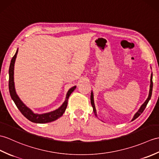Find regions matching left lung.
Segmentation results:
<instances>
[{
    "mask_svg": "<svg viewBox=\"0 0 159 159\" xmlns=\"http://www.w3.org/2000/svg\"><path fill=\"white\" fill-rule=\"evenodd\" d=\"M152 87H153V83H152V75H151V79H150V91H149L148 98V99H146V102L142 104V106H141V108H139V110L137 112V113L135 114L134 116V119H132V120H134L135 119H137V118L143 112V110H144V109L146 108V106L148 104V103L149 100H150V98H151V96H152ZM91 104L92 107H93V112H94L95 115L97 116L96 110H95V104H94V101H93V93H92V92H91Z\"/></svg>",
    "mask_w": 159,
    "mask_h": 159,
    "instance_id": "obj_1",
    "label": "left lung"
}]
</instances>
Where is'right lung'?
<instances>
[{
  "label": "right lung",
  "instance_id": "right-lung-1",
  "mask_svg": "<svg viewBox=\"0 0 159 159\" xmlns=\"http://www.w3.org/2000/svg\"><path fill=\"white\" fill-rule=\"evenodd\" d=\"M18 52V49L17 50L16 54L14 55L11 61V64L9 66V93L11 95L13 102L16 104L17 108L20 110L21 113L27 119L30 120L32 123H50V122L54 121L57 120L59 118L62 116V114H64L65 110L66 109V107L68 105V100L69 96L72 93L73 91L76 89V86L72 87L70 89V90L68 91L67 95H66V100L64 102V104L61 105V107H60L57 110H55V111L51 112L49 113L43 114H34L32 112V110H30L28 108L25 106L22 102L20 100L19 97L17 96L16 94V90H15L14 87V79H13V74H14V64L15 61H16V58L17 56V54Z\"/></svg>",
  "mask_w": 159,
  "mask_h": 159
}]
</instances>
